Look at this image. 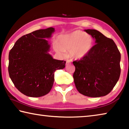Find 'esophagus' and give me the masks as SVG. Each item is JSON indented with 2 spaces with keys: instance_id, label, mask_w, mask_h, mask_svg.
<instances>
[{
  "instance_id": "esophagus-1",
  "label": "esophagus",
  "mask_w": 129,
  "mask_h": 129,
  "mask_svg": "<svg viewBox=\"0 0 129 129\" xmlns=\"http://www.w3.org/2000/svg\"><path fill=\"white\" fill-rule=\"evenodd\" d=\"M71 61L69 60H67V65L70 64V63H71Z\"/></svg>"
}]
</instances>
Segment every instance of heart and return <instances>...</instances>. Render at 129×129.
<instances>
[{
    "label": "heart",
    "instance_id": "obj_1",
    "mask_svg": "<svg viewBox=\"0 0 129 129\" xmlns=\"http://www.w3.org/2000/svg\"><path fill=\"white\" fill-rule=\"evenodd\" d=\"M60 43H54V48L58 52L69 51V54L75 59L85 57L92 49L94 40L85 32L76 30L72 33L60 37Z\"/></svg>",
    "mask_w": 129,
    "mask_h": 129
}]
</instances>
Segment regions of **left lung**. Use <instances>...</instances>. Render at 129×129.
Wrapping results in <instances>:
<instances>
[{
	"mask_svg": "<svg viewBox=\"0 0 129 129\" xmlns=\"http://www.w3.org/2000/svg\"><path fill=\"white\" fill-rule=\"evenodd\" d=\"M85 31L95 39V44L85 57L73 62L74 82L78 92L90 97L110 92L121 74V53L112 39L95 29Z\"/></svg>",
	"mask_w": 129,
	"mask_h": 129,
	"instance_id": "1",
	"label": "left lung"
}]
</instances>
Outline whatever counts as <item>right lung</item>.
Wrapping results in <instances>:
<instances>
[{
    "label": "right lung",
    "instance_id": "obj_1",
    "mask_svg": "<svg viewBox=\"0 0 129 129\" xmlns=\"http://www.w3.org/2000/svg\"><path fill=\"white\" fill-rule=\"evenodd\" d=\"M54 28L39 29L19 38L9 53L8 73L15 86L31 97L46 95L54 82V73L66 61L53 59L48 53L49 38Z\"/></svg>",
    "mask_w": 129,
    "mask_h": 129
}]
</instances>
